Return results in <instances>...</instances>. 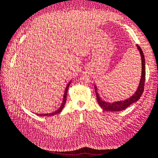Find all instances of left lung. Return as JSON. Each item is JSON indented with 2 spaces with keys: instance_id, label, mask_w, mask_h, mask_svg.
<instances>
[{
  "instance_id": "obj_1",
  "label": "left lung",
  "mask_w": 158,
  "mask_h": 158,
  "mask_svg": "<svg viewBox=\"0 0 158 158\" xmlns=\"http://www.w3.org/2000/svg\"><path fill=\"white\" fill-rule=\"evenodd\" d=\"M138 50L140 53V56H141V62H142V74H141V78H140V81L139 85L137 88L136 92L132 96H131L130 98L126 99L125 100H122V101L118 102H108L106 101H104L102 98L99 96L98 93L96 92V87L95 86V90H96V100L98 101L100 106L102 109L105 110H108V111H119V110H123L127 107H128L132 103L136 102L137 100H139L142 96L143 92L144 91V85H145V57H144L143 52L142 51L141 48H140L139 45H136Z\"/></svg>"
}]
</instances>
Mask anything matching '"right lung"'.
Instances as JSON below:
<instances>
[{"label":"right lung","mask_w":158,"mask_h":158,"mask_svg":"<svg viewBox=\"0 0 158 158\" xmlns=\"http://www.w3.org/2000/svg\"><path fill=\"white\" fill-rule=\"evenodd\" d=\"M70 82H71V81H70V82L68 83V85H67V86H66V89H65V92H64V95L63 101H62V103L61 106H60V108H59L58 110H56L55 112L50 113H46V114H37V115H39V116H43H43H47V117H49V116H53V115H56V114H58V113H60V112L62 111V110L63 109L64 106V105H65V103H66V94H67V91H68V88H69V85H70Z\"/></svg>","instance_id":"add662e5"}]
</instances>
